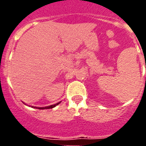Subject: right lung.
Here are the masks:
<instances>
[{
    "mask_svg": "<svg viewBox=\"0 0 146 146\" xmlns=\"http://www.w3.org/2000/svg\"><path fill=\"white\" fill-rule=\"evenodd\" d=\"M60 102H59L56 103V104H52V105H50V106H47V107H43V108H38V107H33V106H29V107H31V108H36V109H39V110L52 109V108H55V107H56L57 105H58Z\"/></svg>",
    "mask_w": 146,
    "mask_h": 146,
    "instance_id": "add662e5",
    "label": "right lung"
}]
</instances>
